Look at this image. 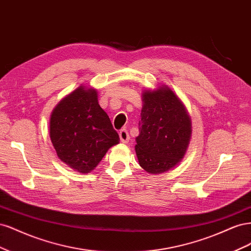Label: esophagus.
<instances>
[{"label":"esophagus","mask_w":251,"mask_h":251,"mask_svg":"<svg viewBox=\"0 0 251 251\" xmlns=\"http://www.w3.org/2000/svg\"><path fill=\"white\" fill-rule=\"evenodd\" d=\"M119 137H120L121 142H124V143L128 142V140H130V136H128V132L126 128H123V130L119 131Z\"/></svg>","instance_id":"34e87169"}]
</instances>
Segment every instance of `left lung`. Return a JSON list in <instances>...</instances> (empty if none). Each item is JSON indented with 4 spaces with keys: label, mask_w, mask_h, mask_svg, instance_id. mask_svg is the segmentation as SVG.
I'll list each match as a JSON object with an SVG mask.
<instances>
[{
    "label": "left lung",
    "mask_w": 251,
    "mask_h": 251,
    "mask_svg": "<svg viewBox=\"0 0 251 251\" xmlns=\"http://www.w3.org/2000/svg\"><path fill=\"white\" fill-rule=\"evenodd\" d=\"M142 102L136 154L142 169L161 174L183 158L191 138V119L168 88L144 91Z\"/></svg>",
    "instance_id": "1"
}]
</instances>
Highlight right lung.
<instances>
[{
  "instance_id": "obj_1",
  "label": "right lung",
  "mask_w": 251,
  "mask_h": 251,
  "mask_svg": "<svg viewBox=\"0 0 251 251\" xmlns=\"http://www.w3.org/2000/svg\"><path fill=\"white\" fill-rule=\"evenodd\" d=\"M50 138L62 161L82 174L92 171L119 135L93 89L79 87L53 110Z\"/></svg>"
}]
</instances>
